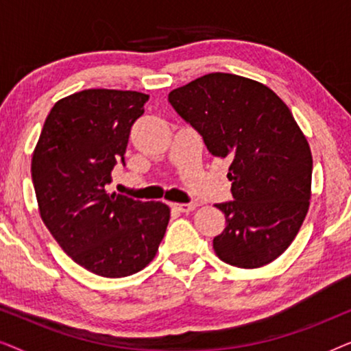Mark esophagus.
Instances as JSON below:
<instances>
[{
    "mask_svg": "<svg viewBox=\"0 0 351 351\" xmlns=\"http://www.w3.org/2000/svg\"><path fill=\"white\" fill-rule=\"evenodd\" d=\"M172 209L179 210V213H191V210L196 209V203H172Z\"/></svg>",
    "mask_w": 351,
    "mask_h": 351,
    "instance_id": "34e87169",
    "label": "esophagus"
}]
</instances>
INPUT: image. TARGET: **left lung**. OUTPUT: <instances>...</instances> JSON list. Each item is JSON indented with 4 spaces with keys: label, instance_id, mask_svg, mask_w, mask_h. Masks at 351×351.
I'll return each mask as SVG.
<instances>
[{
    "label": "left lung",
    "instance_id": "8db88e82",
    "mask_svg": "<svg viewBox=\"0 0 351 351\" xmlns=\"http://www.w3.org/2000/svg\"><path fill=\"white\" fill-rule=\"evenodd\" d=\"M169 102L210 155L232 161L234 199L215 204L227 219L213 241L217 257L238 268L273 262L294 241L311 198L313 158L291 110L265 84L220 71L171 90Z\"/></svg>",
    "mask_w": 351,
    "mask_h": 351
}]
</instances>
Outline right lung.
<instances>
[{
    "label": "right lung",
    "instance_id": "obj_1",
    "mask_svg": "<svg viewBox=\"0 0 351 351\" xmlns=\"http://www.w3.org/2000/svg\"><path fill=\"white\" fill-rule=\"evenodd\" d=\"M148 95L84 89L56 102L32 158L43 222L66 256L90 273L123 278L156 256L171 219L161 201L110 195L117 162Z\"/></svg>",
    "mask_w": 351,
    "mask_h": 351
}]
</instances>
